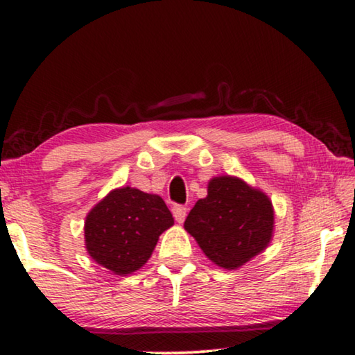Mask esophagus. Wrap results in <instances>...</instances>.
Returning a JSON list of instances; mask_svg holds the SVG:
<instances>
[{"label":"esophagus","instance_id":"esophagus-1","mask_svg":"<svg viewBox=\"0 0 355 355\" xmlns=\"http://www.w3.org/2000/svg\"><path fill=\"white\" fill-rule=\"evenodd\" d=\"M173 216L178 223H184L187 216V208L184 205H174L173 207Z\"/></svg>","mask_w":355,"mask_h":355}]
</instances>
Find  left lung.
<instances>
[{
    "instance_id": "1",
    "label": "left lung",
    "mask_w": 355,
    "mask_h": 355,
    "mask_svg": "<svg viewBox=\"0 0 355 355\" xmlns=\"http://www.w3.org/2000/svg\"><path fill=\"white\" fill-rule=\"evenodd\" d=\"M184 230L208 260L225 270H237L270 245L275 208L263 191L225 174L208 181L207 197L193 205Z\"/></svg>"
}]
</instances>
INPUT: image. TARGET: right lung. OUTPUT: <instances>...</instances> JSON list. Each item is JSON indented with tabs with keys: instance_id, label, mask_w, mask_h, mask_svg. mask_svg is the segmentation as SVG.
<instances>
[{
	"instance_id": "right-lung-1",
	"label": "right lung",
	"mask_w": 355,
	"mask_h": 355,
	"mask_svg": "<svg viewBox=\"0 0 355 355\" xmlns=\"http://www.w3.org/2000/svg\"><path fill=\"white\" fill-rule=\"evenodd\" d=\"M173 225L171 211L157 193L113 189L87 213V254L114 275H130L147 263L158 237Z\"/></svg>"
}]
</instances>
